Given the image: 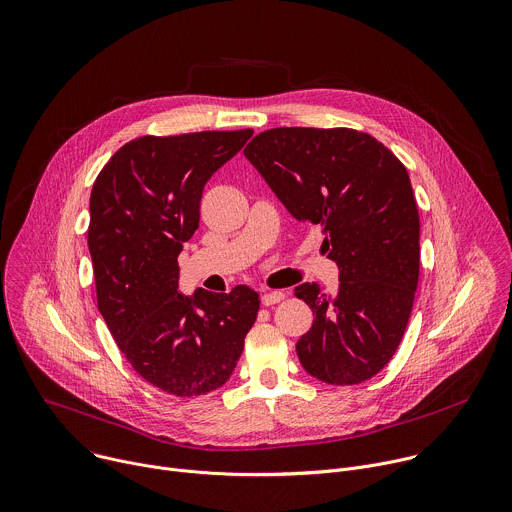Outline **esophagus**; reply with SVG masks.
Segmentation results:
<instances>
[{"label": "esophagus", "mask_w": 512, "mask_h": 512, "mask_svg": "<svg viewBox=\"0 0 512 512\" xmlns=\"http://www.w3.org/2000/svg\"><path fill=\"white\" fill-rule=\"evenodd\" d=\"M260 298H262L264 306H272L284 298V292L282 290H266V292H262Z\"/></svg>", "instance_id": "34e87169"}]
</instances>
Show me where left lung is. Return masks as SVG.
Instances as JSON below:
<instances>
[{
    "instance_id": "left-lung-1",
    "label": "left lung",
    "mask_w": 512,
    "mask_h": 512,
    "mask_svg": "<svg viewBox=\"0 0 512 512\" xmlns=\"http://www.w3.org/2000/svg\"><path fill=\"white\" fill-rule=\"evenodd\" d=\"M244 155L296 222L323 228V250L339 268L335 292L317 282L294 288L315 315L296 343L300 365L331 385L371 379L393 357L418 288L410 175L377 139L353 129H270Z\"/></svg>"
}]
</instances>
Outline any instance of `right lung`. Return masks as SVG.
Masks as SVG:
<instances>
[{"mask_svg": "<svg viewBox=\"0 0 512 512\" xmlns=\"http://www.w3.org/2000/svg\"><path fill=\"white\" fill-rule=\"evenodd\" d=\"M252 137L203 131L123 145L90 193L88 250L98 311L133 369L177 397L222 387L244 351L260 298L177 288V256L199 226L210 177Z\"/></svg>", "mask_w": 512, "mask_h": 512, "instance_id": "right-lung-1", "label": "right lung"}]
</instances>
